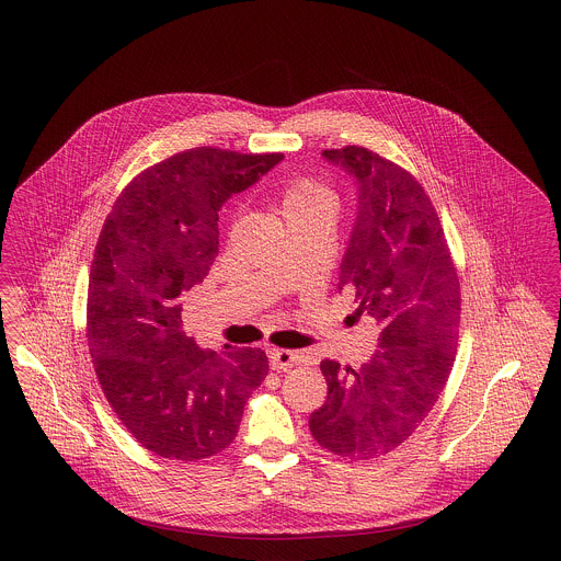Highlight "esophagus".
<instances>
[{
  "label": "esophagus",
  "instance_id": "obj_1",
  "mask_svg": "<svg viewBox=\"0 0 561 561\" xmlns=\"http://www.w3.org/2000/svg\"><path fill=\"white\" fill-rule=\"evenodd\" d=\"M300 355L296 351H288V348H271L268 351V362L273 366V370H286L293 368L294 364H298Z\"/></svg>",
  "mask_w": 561,
  "mask_h": 561
}]
</instances>
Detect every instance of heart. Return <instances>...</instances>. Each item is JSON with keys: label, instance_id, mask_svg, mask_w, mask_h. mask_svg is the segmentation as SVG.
<instances>
[{"label": "heart", "instance_id": "1", "mask_svg": "<svg viewBox=\"0 0 561 561\" xmlns=\"http://www.w3.org/2000/svg\"><path fill=\"white\" fill-rule=\"evenodd\" d=\"M320 202H330L328 188L321 187L318 183L309 179L293 181L288 187L284 188V213L298 206H309V204H320Z\"/></svg>", "mask_w": 561, "mask_h": 561}]
</instances>
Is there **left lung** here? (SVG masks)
Masks as SVG:
<instances>
[{
    "label": "left lung",
    "instance_id": "left-lung-1",
    "mask_svg": "<svg viewBox=\"0 0 561 561\" xmlns=\"http://www.w3.org/2000/svg\"><path fill=\"white\" fill-rule=\"evenodd\" d=\"M357 185V216L339 290L378 325L362 368L323 359L328 398L309 419L321 448L348 460L391 453L421 427L442 396L456 355L460 286L439 216L398 163L348 145L321 153Z\"/></svg>",
    "mask_w": 561,
    "mask_h": 561
}]
</instances>
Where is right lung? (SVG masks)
<instances>
[{"label":"right lung","instance_id":"right-lung-1","mask_svg":"<svg viewBox=\"0 0 561 561\" xmlns=\"http://www.w3.org/2000/svg\"><path fill=\"white\" fill-rule=\"evenodd\" d=\"M282 160L188 149L134 176L103 225L88 284V347L113 412L161 458L222 453L267 376L261 348L216 353L187 336L181 296L213 267L220 206Z\"/></svg>","mask_w":561,"mask_h":561}]
</instances>
